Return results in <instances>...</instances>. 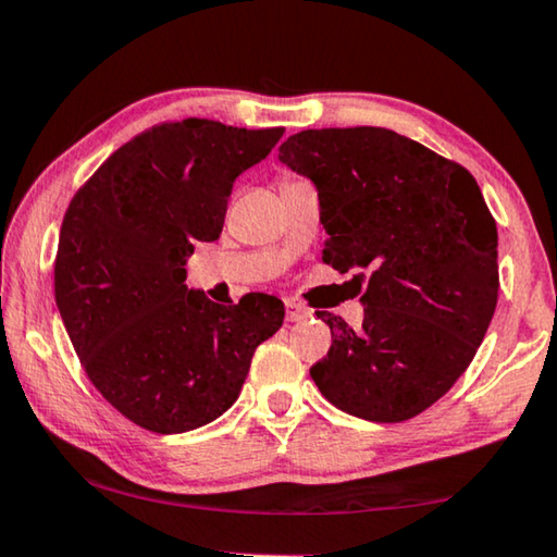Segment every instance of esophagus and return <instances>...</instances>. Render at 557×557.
I'll use <instances>...</instances> for the list:
<instances>
[{"label": "esophagus", "instance_id": "34e87169", "mask_svg": "<svg viewBox=\"0 0 557 557\" xmlns=\"http://www.w3.org/2000/svg\"><path fill=\"white\" fill-rule=\"evenodd\" d=\"M285 310H287V322H299V320H307V317H312V312L307 310V307L293 302V299H287Z\"/></svg>", "mask_w": 557, "mask_h": 557}]
</instances>
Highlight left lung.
Wrapping results in <instances>:
<instances>
[{"mask_svg": "<svg viewBox=\"0 0 557 557\" xmlns=\"http://www.w3.org/2000/svg\"><path fill=\"white\" fill-rule=\"evenodd\" d=\"M280 161L320 193L322 260L369 270L361 326L317 312L332 330L317 389L367 421L417 417L466 372L496 312L498 231L479 183L374 126L299 131Z\"/></svg>", "mask_w": 557, "mask_h": 557, "instance_id": "8db88e82", "label": "left lung"}]
</instances>
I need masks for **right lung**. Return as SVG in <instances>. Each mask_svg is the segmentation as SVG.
Segmentation results:
<instances>
[{
	"instance_id": "right-lung-1",
	"label": "right lung",
	"mask_w": 557,
	"mask_h": 557,
	"mask_svg": "<svg viewBox=\"0 0 557 557\" xmlns=\"http://www.w3.org/2000/svg\"><path fill=\"white\" fill-rule=\"evenodd\" d=\"M285 128L163 123L121 146L69 206L54 262L61 320L91 384L156 434L231 409L258 344L285 320L277 297L215 305L185 285L196 243L223 233L233 183Z\"/></svg>"
}]
</instances>
